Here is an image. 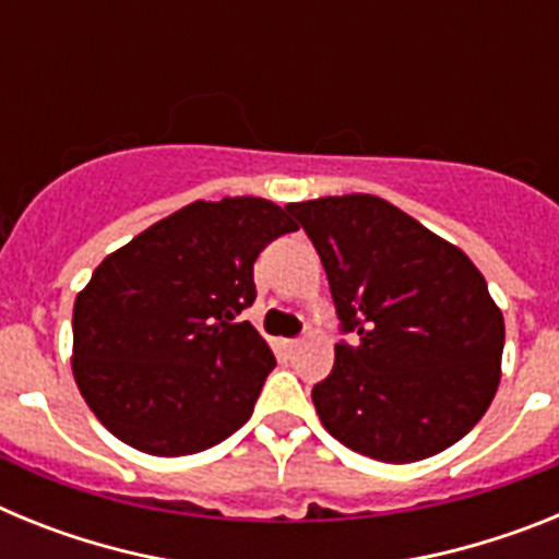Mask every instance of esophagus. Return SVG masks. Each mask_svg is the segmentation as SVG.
<instances>
[{"instance_id":"esophagus-1","label":"esophagus","mask_w":559,"mask_h":559,"mask_svg":"<svg viewBox=\"0 0 559 559\" xmlns=\"http://www.w3.org/2000/svg\"><path fill=\"white\" fill-rule=\"evenodd\" d=\"M285 349H288V353H296V349H299V338L285 341Z\"/></svg>"}]
</instances>
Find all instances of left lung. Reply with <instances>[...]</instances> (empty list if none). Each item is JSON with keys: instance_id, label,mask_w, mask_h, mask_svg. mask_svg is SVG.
I'll return each instance as SVG.
<instances>
[{"instance_id": "1", "label": "left lung", "mask_w": 559, "mask_h": 559, "mask_svg": "<svg viewBox=\"0 0 559 559\" xmlns=\"http://www.w3.org/2000/svg\"><path fill=\"white\" fill-rule=\"evenodd\" d=\"M328 271L344 333L313 386L330 437L378 462L445 451L476 426L501 380L503 316L453 243L378 195L288 204Z\"/></svg>"}]
</instances>
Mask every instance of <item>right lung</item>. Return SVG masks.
<instances>
[{
  "label": "right lung",
  "mask_w": 559,
  "mask_h": 559,
  "mask_svg": "<svg viewBox=\"0 0 559 559\" xmlns=\"http://www.w3.org/2000/svg\"><path fill=\"white\" fill-rule=\"evenodd\" d=\"M296 231L254 195L192 201L111 251L78 294L72 372L114 437L151 456L218 445L254 412L276 367L235 316L254 302V260Z\"/></svg>",
  "instance_id": "1"
}]
</instances>
